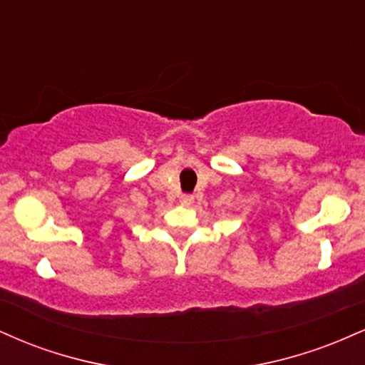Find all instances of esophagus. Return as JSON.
I'll return each mask as SVG.
<instances>
[{
  "mask_svg": "<svg viewBox=\"0 0 365 365\" xmlns=\"http://www.w3.org/2000/svg\"><path fill=\"white\" fill-rule=\"evenodd\" d=\"M180 200H182V204H185V206H188V204L194 202V195H192V194H182V197H180Z\"/></svg>",
  "mask_w": 365,
  "mask_h": 365,
  "instance_id": "34e87169",
  "label": "esophagus"
}]
</instances>
